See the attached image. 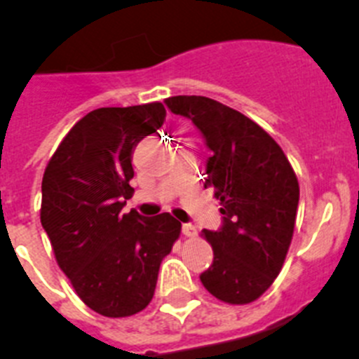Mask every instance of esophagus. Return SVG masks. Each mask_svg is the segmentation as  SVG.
I'll return each mask as SVG.
<instances>
[{"label": "esophagus", "mask_w": 359, "mask_h": 359, "mask_svg": "<svg viewBox=\"0 0 359 359\" xmlns=\"http://www.w3.org/2000/svg\"><path fill=\"white\" fill-rule=\"evenodd\" d=\"M182 233L186 237H195L198 233V229L195 225H191V223H184L182 225Z\"/></svg>", "instance_id": "1"}]
</instances>
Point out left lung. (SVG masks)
Instances as JSON below:
<instances>
[{"label": "left lung", "instance_id": "8db88e82", "mask_svg": "<svg viewBox=\"0 0 359 359\" xmlns=\"http://www.w3.org/2000/svg\"><path fill=\"white\" fill-rule=\"evenodd\" d=\"M164 102L198 127L212 152L205 187L219 200L223 226L202 232L214 260L200 280L223 303H253L285 262L299 203L296 173L281 147L243 113L202 95Z\"/></svg>", "mask_w": 359, "mask_h": 359}]
</instances>
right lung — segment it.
Returning a JSON list of instances; mask_svg holds the SVG:
<instances>
[{
  "label": "right lung",
  "mask_w": 359,
  "mask_h": 359,
  "mask_svg": "<svg viewBox=\"0 0 359 359\" xmlns=\"http://www.w3.org/2000/svg\"><path fill=\"white\" fill-rule=\"evenodd\" d=\"M161 102L99 108L58 145L42 179L40 221L83 303L104 317L147 308L163 259L180 236L170 212L122 214L134 189L133 150L164 122Z\"/></svg>",
  "instance_id": "add662e5"
}]
</instances>
